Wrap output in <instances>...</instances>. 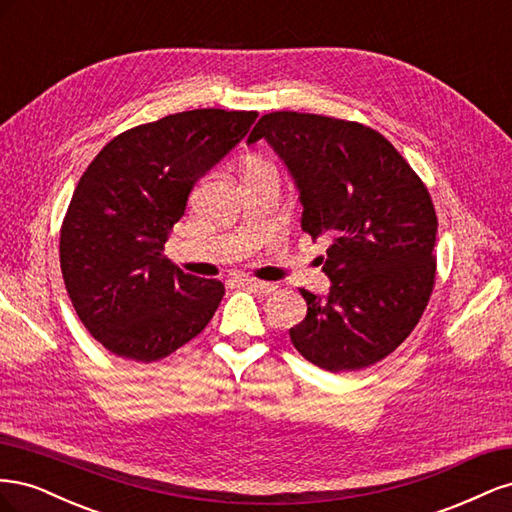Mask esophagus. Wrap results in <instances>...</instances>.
<instances>
[{
	"instance_id": "obj_1",
	"label": "esophagus",
	"mask_w": 512,
	"mask_h": 512,
	"mask_svg": "<svg viewBox=\"0 0 512 512\" xmlns=\"http://www.w3.org/2000/svg\"><path fill=\"white\" fill-rule=\"evenodd\" d=\"M245 286L256 290V292H262V294H269L277 288L273 282H260V280H252V277H250V280H245Z\"/></svg>"
}]
</instances>
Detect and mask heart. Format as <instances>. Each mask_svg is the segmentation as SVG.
Segmentation results:
<instances>
[{
    "instance_id": "b5f03b06",
    "label": "heart",
    "mask_w": 512,
    "mask_h": 512,
    "mask_svg": "<svg viewBox=\"0 0 512 512\" xmlns=\"http://www.w3.org/2000/svg\"><path fill=\"white\" fill-rule=\"evenodd\" d=\"M258 173H275L273 166L260 158H250L245 162V175H258Z\"/></svg>"
}]
</instances>
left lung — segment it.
<instances>
[{"label":"left lung","mask_w":512,"mask_h":512,"mask_svg":"<svg viewBox=\"0 0 512 512\" xmlns=\"http://www.w3.org/2000/svg\"><path fill=\"white\" fill-rule=\"evenodd\" d=\"M260 138L284 160L303 205L301 228L331 237L327 297L301 288L307 316L290 342L337 374L389 356L421 320L436 284L438 218L431 196L386 138L363 123L277 111Z\"/></svg>","instance_id":"8db88e82"}]
</instances>
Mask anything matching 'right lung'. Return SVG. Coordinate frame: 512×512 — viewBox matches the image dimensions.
<instances>
[{"label": "right lung", "mask_w": 512, "mask_h": 512, "mask_svg": "<svg viewBox=\"0 0 512 512\" xmlns=\"http://www.w3.org/2000/svg\"><path fill=\"white\" fill-rule=\"evenodd\" d=\"M256 111L196 108L115 136L87 166L59 235V262L85 329L121 359L160 361L203 331L220 280L164 256L194 183L235 147Z\"/></svg>", "instance_id": "1"}]
</instances>
